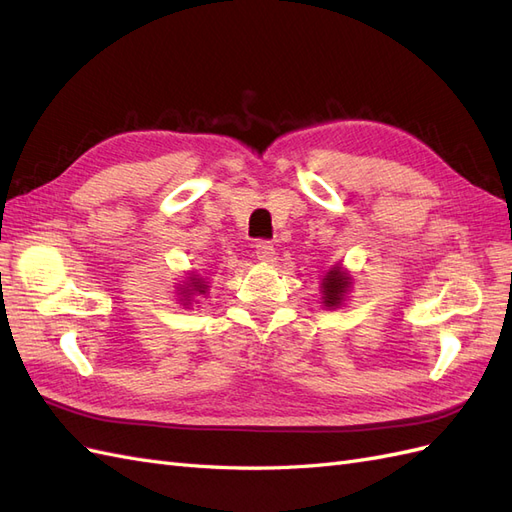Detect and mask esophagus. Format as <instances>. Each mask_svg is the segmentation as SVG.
<instances>
[{"mask_svg": "<svg viewBox=\"0 0 512 512\" xmlns=\"http://www.w3.org/2000/svg\"><path fill=\"white\" fill-rule=\"evenodd\" d=\"M256 258H258L260 262H267V265H273V262L277 260L275 247H273L269 241H258V243H256Z\"/></svg>", "mask_w": 512, "mask_h": 512, "instance_id": "esophagus-1", "label": "esophagus"}]
</instances>
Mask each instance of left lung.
<instances>
[{"label":"left lung","instance_id":"left-lung-1","mask_svg":"<svg viewBox=\"0 0 512 512\" xmlns=\"http://www.w3.org/2000/svg\"><path fill=\"white\" fill-rule=\"evenodd\" d=\"M352 277L342 265H333L320 277V294H322V305L327 309L342 307L348 292L352 288Z\"/></svg>","mask_w":512,"mask_h":512}]
</instances>
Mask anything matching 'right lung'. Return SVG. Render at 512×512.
I'll return each mask as SVG.
<instances>
[{
    "label": "right lung",
    "instance_id": "add662e5",
    "mask_svg": "<svg viewBox=\"0 0 512 512\" xmlns=\"http://www.w3.org/2000/svg\"><path fill=\"white\" fill-rule=\"evenodd\" d=\"M207 292H209V277H203L194 271L185 273V280L177 284V297L181 305H192L194 299L207 297Z\"/></svg>",
    "mask_w": 512,
    "mask_h": 512
}]
</instances>
